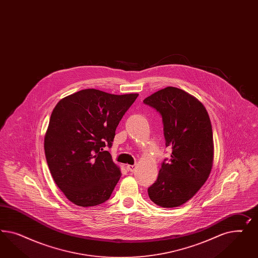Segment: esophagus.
<instances>
[{"mask_svg": "<svg viewBox=\"0 0 258 258\" xmlns=\"http://www.w3.org/2000/svg\"><path fill=\"white\" fill-rule=\"evenodd\" d=\"M135 168H136V165L135 164H127L126 165V169L128 170V171L133 172L135 170Z\"/></svg>", "mask_w": 258, "mask_h": 258, "instance_id": "34e87169", "label": "esophagus"}]
</instances>
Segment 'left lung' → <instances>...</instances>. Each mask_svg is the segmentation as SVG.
Instances as JSON below:
<instances>
[{"label": "left lung", "instance_id": "1", "mask_svg": "<svg viewBox=\"0 0 258 258\" xmlns=\"http://www.w3.org/2000/svg\"><path fill=\"white\" fill-rule=\"evenodd\" d=\"M144 103L163 118L165 146L172 149L169 162L162 164L157 180L148 189L149 199L164 207L187 203L207 180L214 160L211 121L203 103L175 87H166Z\"/></svg>", "mask_w": 258, "mask_h": 258}]
</instances>
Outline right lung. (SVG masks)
Returning <instances> with one entry per match:
<instances>
[{
    "label": "right lung",
    "mask_w": 258,
    "mask_h": 258,
    "mask_svg": "<svg viewBox=\"0 0 258 258\" xmlns=\"http://www.w3.org/2000/svg\"><path fill=\"white\" fill-rule=\"evenodd\" d=\"M138 94L86 89L55 105L44 137L47 164L55 184L81 207L108 201L121 177L109 151L115 131Z\"/></svg>",
    "instance_id": "right-lung-1"
}]
</instances>
